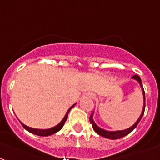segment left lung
Returning a JSON list of instances; mask_svg holds the SVG:
<instances>
[{
	"instance_id": "8db88e82",
	"label": "left lung",
	"mask_w": 160,
	"mask_h": 160,
	"mask_svg": "<svg viewBox=\"0 0 160 160\" xmlns=\"http://www.w3.org/2000/svg\"><path fill=\"white\" fill-rule=\"evenodd\" d=\"M132 78L135 79L136 81L138 82L139 85H140V87H141L142 90V95H143V107H142V113L140 116H139V118L138 119V121H136L135 124L132 125V127H129V128H127V129H125V130H121V131H106L104 130V129H102L99 127H98L96 123L94 122L93 119V113L90 116L89 121L90 123L92 124L93 126V129L94 130L96 133H98V135L102 136V137H104V138H106L109 139H119L121 138H123L125 136L128 135L129 133L132 132L134 129L136 128V127L138 126V124L139 123V121H141L142 117L143 116L144 114V110H145V93H144V89L143 87H142V80L140 78V77L138 75H134L132 76Z\"/></svg>"
}]
</instances>
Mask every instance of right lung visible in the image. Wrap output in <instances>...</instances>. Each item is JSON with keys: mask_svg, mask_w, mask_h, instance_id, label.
<instances>
[{"mask_svg": "<svg viewBox=\"0 0 160 160\" xmlns=\"http://www.w3.org/2000/svg\"><path fill=\"white\" fill-rule=\"evenodd\" d=\"M75 104H73V105H72V106L69 108V110H67V114L65 115L64 118L62 119V121H61L58 125H56V127L49 128V129H36V128H32V127H28V126L24 125L23 123H22L21 121H20V122H21L22 126L23 127L24 129H26V130H27L28 132H29L33 133V134H35V135L37 136H42V137H47V136L52 135V134H55V133L57 132H59V131L62 129V127L64 126L65 122H66V121H67V116H68V113H69L71 109H72Z\"/></svg>", "mask_w": 160, "mask_h": 160, "instance_id": "add662e5", "label": "right lung"}]
</instances>
